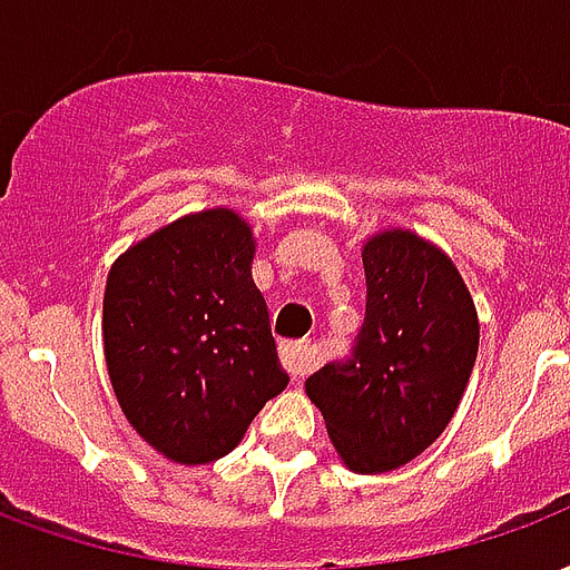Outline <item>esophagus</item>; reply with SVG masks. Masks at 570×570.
Wrapping results in <instances>:
<instances>
[{
	"mask_svg": "<svg viewBox=\"0 0 570 570\" xmlns=\"http://www.w3.org/2000/svg\"><path fill=\"white\" fill-rule=\"evenodd\" d=\"M281 360H284V368L293 374V377H305L311 365H314V353L307 344L296 341V344H284L281 347Z\"/></svg>",
	"mask_w": 570,
	"mask_h": 570,
	"instance_id": "34e87169",
	"label": "esophagus"
}]
</instances>
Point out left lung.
I'll return each instance as SVG.
<instances>
[{
  "label": "left lung",
  "instance_id": "1",
  "mask_svg": "<svg viewBox=\"0 0 570 570\" xmlns=\"http://www.w3.org/2000/svg\"><path fill=\"white\" fill-rule=\"evenodd\" d=\"M365 323L347 362L305 381L341 462L356 474L407 465L456 414L478 360L480 323L462 274L411 229L362 244Z\"/></svg>",
  "mask_w": 570,
  "mask_h": 570
}]
</instances>
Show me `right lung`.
I'll return each mask as SVG.
<instances>
[{
  "mask_svg": "<svg viewBox=\"0 0 570 570\" xmlns=\"http://www.w3.org/2000/svg\"><path fill=\"white\" fill-rule=\"evenodd\" d=\"M250 223L187 214L114 259L102 338L114 395L138 435L178 465L226 456L289 374L253 284Z\"/></svg>",
  "mask_w": 570,
  "mask_h": 570,
  "instance_id": "right-lung-1",
  "label": "right lung"
}]
</instances>
